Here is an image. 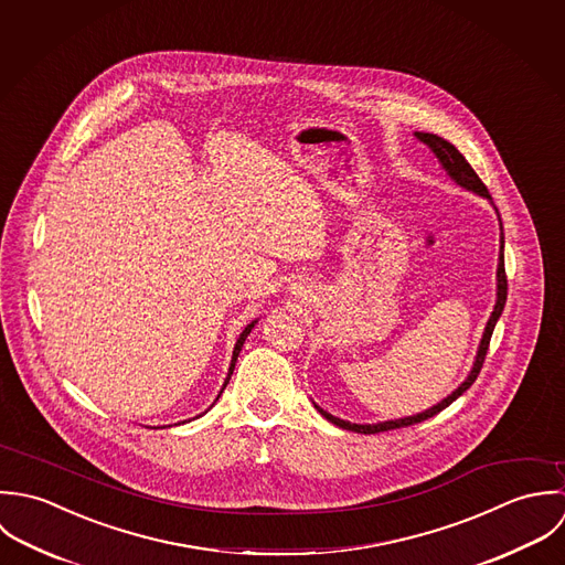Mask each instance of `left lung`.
Listing matches in <instances>:
<instances>
[{
  "label": "left lung",
  "instance_id": "8db88e82",
  "mask_svg": "<svg viewBox=\"0 0 565 565\" xmlns=\"http://www.w3.org/2000/svg\"><path fill=\"white\" fill-rule=\"evenodd\" d=\"M415 135H417V139H422L424 143H428V146L433 148V152L439 157L441 166L448 170V174H450L451 179H454L458 185H462L465 190H471V192H476V194H480V196H484V199H491L487 185L480 181V177L473 172V168L467 163V159L451 146L450 141H446L444 137L433 135V132H415ZM500 242H502L500 248L504 250V237H502ZM502 250H500V264H498V301H495V308H493V312H491V317H489V323H487L484 334H482V340H480V349H478L473 369H471V373L467 375V380H465L451 395H448L441 404H437V406H433V408H428L426 413H419V415H415V417H404V419L384 422V424H369V426L342 422V419H337L334 415H330V413H326L323 408L317 406L319 413H321L326 419H330L332 424L344 428V430H353V433H362V435H375V433H386V430H395V428H406V426L422 424V422H426V419L439 415L444 408H448L454 399H458V397L476 382V377H478V373H480V369H482V364H484V355H487V349H489V340H491V334H493V328H495V323H498V319H500V315H502V310H504L507 290H509V288H507L504 253H502Z\"/></svg>",
  "mask_w": 565,
  "mask_h": 565
}]
</instances>
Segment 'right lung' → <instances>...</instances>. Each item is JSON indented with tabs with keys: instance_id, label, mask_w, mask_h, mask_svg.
<instances>
[{
	"instance_id": "1",
	"label": "right lung",
	"mask_w": 565,
	"mask_h": 565,
	"mask_svg": "<svg viewBox=\"0 0 565 565\" xmlns=\"http://www.w3.org/2000/svg\"><path fill=\"white\" fill-rule=\"evenodd\" d=\"M253 326H255V321H253V323H250V326H246V328H244V332H242V334H239V339H237V342H235V349H233V358H231V366H228V375H226L225 386H226V384H228V377H231V373H233V369H235V360H237V353H239V349H242V344H244V339H246V337H248V334H250V330H253ZM225 386H223V388H225ZM218 397H221V395H218Z\"/></svg>"
}]
</instances>
